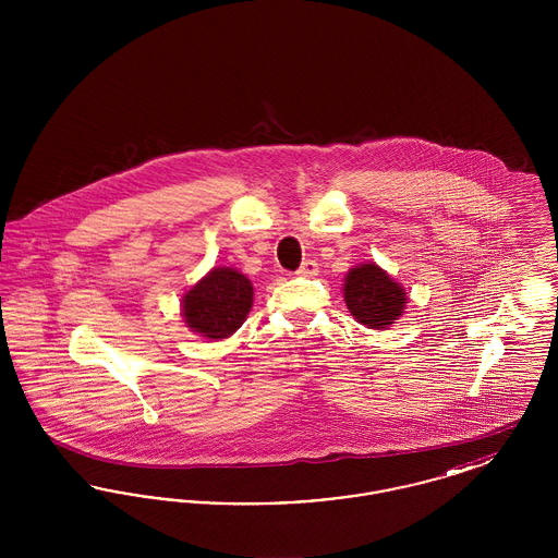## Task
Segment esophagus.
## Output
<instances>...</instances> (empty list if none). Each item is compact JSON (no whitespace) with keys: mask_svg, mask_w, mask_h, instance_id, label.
I'll return each mask as SVG.
<instances>
[{"mask_svg":"<svg viewBox=\"0 0 558 558\" xmlns=\"http://www.w3.org/2000/svg\"><path fill=\"white\" fill-rule=\"evenodd\" d=\"M318 274V264L314 259H305L301 267L296 269V276H303V278H312Z\"/></svg>","mask_w":558,"mask_h":558,"instance_id":"esophagus-1","label":"esophagus"}]
</instances>
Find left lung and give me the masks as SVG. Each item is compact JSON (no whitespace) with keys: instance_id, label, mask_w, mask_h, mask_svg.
<instances>
[{"instance_id":"obj_1","label":"left lung","mask_w":558,"mask_h":558,"mask_svg":"<svg viewBox=\"0 0 558 558\" xmlns=\"http://www.w3.org/2000/svg\"><path fill=\"white\" fill-rule=\"evenodd\" d=\"M343 291L351 316L374 330H385L396 324L408 303L401 284L376 264L351 267Z\"/></svg>"}]
</instances>
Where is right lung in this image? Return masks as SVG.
<instances>
[{"label": "right lung", "mask_w": 558, "mask_h": 558, "mask_svg": "<svg viewBox=\"0 0 558 558\" xmlns=\"http://www.w3.org/2000/svg\"><path fill=\"white\" fill-rule=\"evenodd\" d=\"M253 305V284L234 267H213L182 299V316L205 339H228Z\"/></svg>", "instance_id": "right-lung-1"}]
</instances>
